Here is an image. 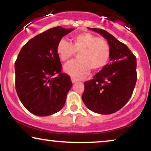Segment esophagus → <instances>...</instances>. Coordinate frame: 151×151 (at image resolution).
<instances>
[{
    "label": "esophagus",
    "mask_w": 151,
    "mask_h": 151,
    "mask_svg": "<svg viewBox=\"0 0 151 151\" xmlns=\"http://www.w3.org/2000/svg\"><path fill=\"white\" fill-rule=\"evenodd\" d=\"M71 81H72L73 83H76V82L78 81V80L73 78H71Z\"/></svg>",
    "instance_id": "esophagus-1"
}]
</instances>
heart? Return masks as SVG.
<instances>
[{"label": "heart", "mask_w": 151, "mask_h": 151, "mask_svg": "<svg viewBox=\"0 0 151 151\" xmlns=\"http://www.w3.org/2000/svg\"><path fill=\"white\" fill-rule=\"evenodd\" d=\"M71 43L61 39L56 47L61 61H67L76 52L78 60L72 61L64 66V71L76 79H82L89 74L90 69L103 68L111 57V47L105 39L85 32L74 35Z\"/></svg>", "instance_id": "obj_1"}]
</instances>
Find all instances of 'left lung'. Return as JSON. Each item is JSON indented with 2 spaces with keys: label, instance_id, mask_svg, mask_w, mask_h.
Segmentation results:
<instances>
[{
  "label": "left lung",
  "instance_id": "1",
  "mask_svg": "<svg viewBox=\"0 0 151 151\" xmlns=\"http://www.w3.org/2000/svg\"><path fill=\"white\" fill-rule=\"evenodd\" d=\"M88 29L100 33L108 40L111 47V63L93 79L85 82L82 99L93 112L111 114L122 109L132 94L137 79V58L126 45L106 31Z\"/></svg>",
  "mask_w": 151,
  "mask_h": 151
}]
</instances>
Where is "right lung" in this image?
<instances>
[{
  "instance_id": "add662e5",
  "label": "right lung",
  "mask_w": 151,
  "mask_h": 151,
  "mask_svg": "<svg viewBox=\"0 0 151 151\" xmlns=\"http://www.w3.org/2000/svg\"><path fill=\"white\" fill-rule=\"evenodd\" d=\"M73 30L61 27L48 29L29 40L19 53L14 64L15 89L22 104L33 114L47 116L64 106L72 82L61 72L56 47Z\"/></svg>"
}]
</instances>
